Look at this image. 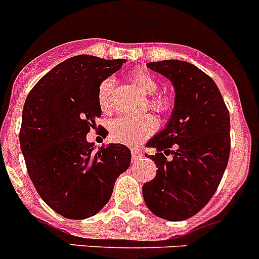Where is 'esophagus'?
Here are the masks:
<instances>
[{
    "mask_svg": "<svg viewBox=\"0 0 259 259\" xmlns=\"http://www.w3.org/2000/svg\"><path fill=\"white\" fill-rule=\"evenodd\" d=\"M131 154H132V161H138L140 160L144 153H143V149H141V148H132Z\"/></svg>",
    "mask_w": 259,
    "mask_h": 259,
    "instance_id": "obj_1",
    "label": "esophagus"
}]
</instances>
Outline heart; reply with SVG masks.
Returning a JSON list of instances; mask_svg holds the SVG:
<instances>
[{
    "instance_id": "1",
    "label": "heart",
    "mask_w": 259,
    "mask_h": 259,
    "mask_svg": "<svg viewBox=\"0 0 259 259\" xmlns=\"http://www.w3.org/2000/svg\"><path fill=\"white\" fill-rule=\"evenodd\" d=\"M131 81L141 93L151 96L148 99L149 108L157 112H165L171 107V99L167 94L156 93L158 90V81L151 72L139 69L132 73ZM114 88V79H103L98 89V105L103 112L111 111V92ZM157 130V120L152 115L130 116L123 115L114 119L110 124V135L115 141L123 144H136L145 140Z\"/></svg>"
}]
</instances>
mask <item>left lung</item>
I'll use <instances>...</instances> for the list:
<instances>
[{
	"mask_svg": "<svg viewBox=\"0 0 259 259\" xmlns=\"http://www.w3.org/2000/svg\"><path fill=\"white\" fill-rule=\"evenodd\" d=\"M147 66L170 79L176 99L165 130L147 143L157 151L149 158L158 170L144 183L143 196L154 215L181 222L198 213L222 181L231 151L229 111L213 79L193 64L163 60Z\"/></svg>",
	"mask_w": 259,
	"mask_h": 259,
	"instance_id": "left-lung-1",
	"label": "left lung"
}]
</instances>
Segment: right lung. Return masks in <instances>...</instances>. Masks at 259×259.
I'll return each mask as SVG.
<instances>
[{
	"instance_id": "1",
	"label": "right lung",
	"mask_w": 259,
	"mask_h": 259,
	"mask_svg": "<svg viewBox=\"0 0 259 259\" xmlns=\"http://www.w3.org/2000/svg\"><path fill=\"white\" fill-rule=\"evenodd\" d=\"M123 63L73 56L41 77L24 102L19 141L27 173L40 198L66 219L81 220L101 211L131 163L125 145L94 152V143L86 140L102 112L99 85Z\"/></svg>"
}]
</instances>
